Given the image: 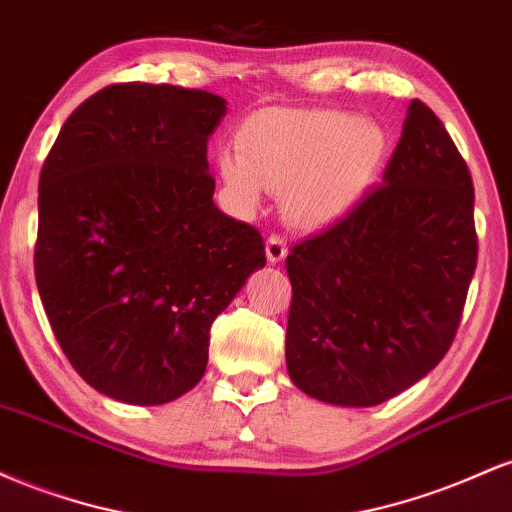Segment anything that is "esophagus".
Here are the masks:
<instances>
[{
  "mask_svg": "<svg viewBox=\"0 0 512 512\" xmlns=\"http://www.w3.org/2000/svg\"><path fill=\"white\" fill-rule=\"evenodd\" d=\"M264 252H267V260L272 264H279L284 262L286 252H289V248H286V240L281 236H269L267 243H264Z\"/></svg>",
  "mask_w": 512,
  "mask_h": 512,
  "instance_id": "1",
  "label": "esophagus"
}]
</instances>
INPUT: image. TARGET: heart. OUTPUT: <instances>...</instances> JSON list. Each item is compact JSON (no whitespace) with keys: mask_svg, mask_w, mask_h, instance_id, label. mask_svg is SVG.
I'll return each mask as SVG.
<instances>
[{"mask_svg":"<svg viewBox=\"0 0 512 512\" xmlns=\"http://www.w3.org/2000/svg\"><path fill=\"white\" fill-rule=\"evenodd\" d=\"M219 151L216 168L240 207H257L267 190H284L286 216L303 228L339 221L378 180L390 134L373 117L330 108H272L255 113Z\"/></svg>","mask_w":512,"mask_h":512,"instance_id":"b5f03b06","label":"heart"}]
</instances>
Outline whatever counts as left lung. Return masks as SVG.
<instances>
[{"mask_svg":"<svg viewBox=\"0 0 512 512\" xmlns=\"http://www.w3.org/2000/svg\"><path fill=\"white\" fill-rule=\"evenodd\" d=\"M477 269L474 187L448 129L411 101L383 182L286 260V368L305 395L375 407L450 349Z\"/></svg>","mask_w":512,"mask_h":512,"instance_id":"1","label":"left lung"}]
</instances>
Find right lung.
I'll use <instances>...</instances> for the list:
<instances>
[{
  "label": "right lung",
  "mask_w": 512,
  "mask_h": 512,
  "mask_svg": "<svg viewBox=\"0 0 512 512\" xmlns=\"http://www.w3.org/2000/svg\"><path fill=\"white\" fill-rule=\"evenodd\" d=\"M226 110L207 91L108 86L40 173V301L76 373L117 402L190 392L211 322L267 262L260 231L214 204L207 144Z\"/></svg>",
  "instance_id": "add662e5"
}]
</instances>
